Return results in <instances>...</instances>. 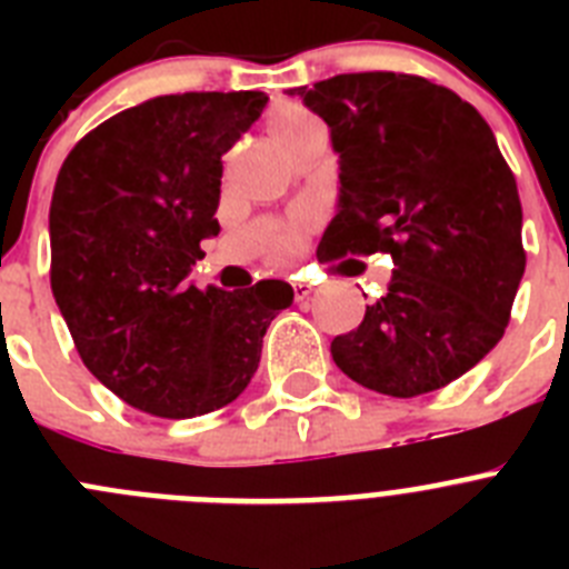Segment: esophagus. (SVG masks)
I'll list each match as a JSON object with an SVG mask.
<instances>
[{
  "label": "esophagus",
  "mask_w": 569,
  "mask_h": 569,
  "mask_svg": "<svg viewBox=\"0 0 569 569\" xmlns=\"http://www.w3.org/2000/svg\"><path fill=\"white\" fill-rule=\"evenodd\" d=\"M310 293H313V284H310V281H305V279H296L293 281L296 301H308Z\"/></svg>",
  "instance_id": "1"
}]
</instances>
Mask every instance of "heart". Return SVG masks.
<instances>
[{"label": "heart", "mask_w": 569, "mask_h": 569, "mask_svg": "<svg viewBox=\"0 0 569 569\" xmlns=\"http://www.w3.org/2000/svg\"><path fill=\"white\" fill-rule=\"evenodd\" d=\"M313 124H319L313 116H310L308 110L293 108V104H284V108H279L273 116H270V133H273L276 139L293 136L305 128H313ZM299 236H301V222L288 224L284 230H279V233L273 236V241L268 244L270 259L273 261L293 259V256L299 253Z\"/></svg>", "instance_id": "obj_1"}]
</instances>
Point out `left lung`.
Instances as JSON below:
<instances>
[{
	"label": "left lung",
	"mask_w": 569,
	"mask_h": 569,
	"mask_svg": "<svg viewBox=\"0 0 569 569\" xmlns=\"http://www.w3.org/2000/svg\"><path fill=\"white\" fill-rule=\"evenodd\" d=\"M328 122L341 204L319 261L390 253L393 279L333 361L361 387L441 390L505 336L525 276L521 202L485 116L413 73H339L293 88Z\"/></svg>",
	"instance_id": "obj_1"
}]
</instances>
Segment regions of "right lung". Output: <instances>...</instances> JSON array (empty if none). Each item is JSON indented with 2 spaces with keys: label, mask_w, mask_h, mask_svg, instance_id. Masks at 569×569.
<instances>
[{
  "label": "right lung",
  "mask_w": 569,
  "mask_h": 569,
  "mask_svg": "<svg viewBox=\"0 0 569 569\" xmlns=\"http://www.w3.org/2000/svg\"><path fill=\"white\" fill-rule=\"evenodd\" d=\"M261 90H193L84 133L50 199V290L84 367L136 410L193 419L250 385L288 281L188 284L219 233L222 156L259 119Z\"/></svg>",
  "instance_id": "1"
}]
</instances>
